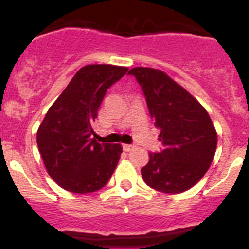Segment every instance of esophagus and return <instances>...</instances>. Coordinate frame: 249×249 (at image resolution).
<instances>
[{
    "label": "esophagus",
    "mask_w": 249,
    "mask_h": 249,
    "mask_svg": "<svg viewBox=\"0 0 249 249\" xmlns=\"http://www.w3.org/2000/svg\"><path fill=\"white\" fill-rule=\"evenodd\" d=\"M135 148L134 144H123V149L125 150V152H130V150H132Z\"/></svg>",
    "instance_id": "34e87169"
}]
</instances>
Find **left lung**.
I'll list each match as a JSON object with an SVG mask.
<instances>
[{"instance_id": "left-lung-1", "label": "left lung", "mask_w": 249, "mask_h": 249, "mask_svg": "<svg viewBox=\"0 0 249 249\" xmlns=\"http://www.w3.org/2000/svg\"><path fill=\"white\" fill-rule=\"evenodd\" d=\"M150 117L160 130L162 148L149 153L142 167L143 180L155 190L177 194L203 177L214 158L217 132L206 109L184 88L159 70L135 67Z\"/></svg>"}]
</instances>
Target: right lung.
Segmentation results:
<instances>
[{"label": "right lung", "mask_w": 249, "mask_h": 249, "mask_svg": "<svg viewBox=\"0 0 249 249\" xmlns=\"http://www.w3.org/2000/svg\"><path fill=\"white\" fill-rule=\"evenodd\" d=\"M127 67L88 65L72 78L47 112L37 131V145L50 177L78 194L96 192L114 172L123 148L91 139L107 90L124 77Z\"/></svg>", "instance_id": "1"}]
</instances>
